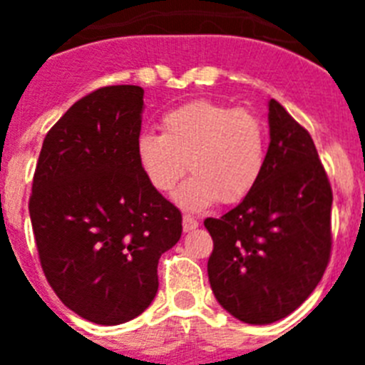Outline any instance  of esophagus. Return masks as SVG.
<instances>
[{
	"label": "esophagus",
	"mask_w": 365,
	"mask_h": 365,
	"mask_svg": "<svg viewBox=\"0 0 365 365\" xmlns=\"http://www.w3.org/2000/svg\"><path fill=\"white\" fill-rule=\"evenodd\" d=\"M197 227H199V221L195 217H192V215H185V217H182V230L185 232H192Z\"/></svg>",
	"instance_id": "34e87169"
}]
</instances>
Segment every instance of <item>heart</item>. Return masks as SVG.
I'll return each mask as SVG.
<instances>
[{
	"instance_id": "obj_1",
	"label": "heart",
	"mask_w": 365,
	"mask_h": 365,
	"mask_svg": "<svg viewBox=\"0 0 365 365\" xmlns=\"http://www.w3.org/2000/svg\"><path fill=\"white\" fill-rule=\"evenodd\" d=\"M163 133L137 138V159L151 186L172 192L186 170L192 179L175 193L186 210L245 199L261 179L267 159V128L256 113L192 100L160 118Z\"/></svg>"
}]
</instances>
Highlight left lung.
Returning <instances> with one entry per match:
<instances>
[{"instance_id":"left-lung-1","label":"left lung","mask_w":365,"mask_h":365,"mask_svg":"<svg viewBox=\"0 0 365 365\" xmlns=\"http://www.w3.org/2000/svg\"><path fill=\"white\" fill-rule=\"evenodd\" d=\"M270 144L261 179L240 205L205 219L214 240L215 299L252 325L278 322L320 283L331 257L333 190L309 131L269 102Z\"/></svg>"}]
</instances>
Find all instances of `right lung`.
Masks as SVG:
<instances>
[{"instance_id":"right-lung-1","label":"right lung","mask_w":365,"mask_h":365,"mask_svg":"<svg viewBox=\"0 0 365 365\" xmlns=\"http://www.w3.org/2000/svg\"><path fill=\"white\" fill-rule=\"evenodd\" d=\"M143 111V87L89 93L45 135L32 179L29 214L45 278L93 324H124L150 307L160 256L182 232L179 208L138 166Z\"/></svg>"}]
</instances>
